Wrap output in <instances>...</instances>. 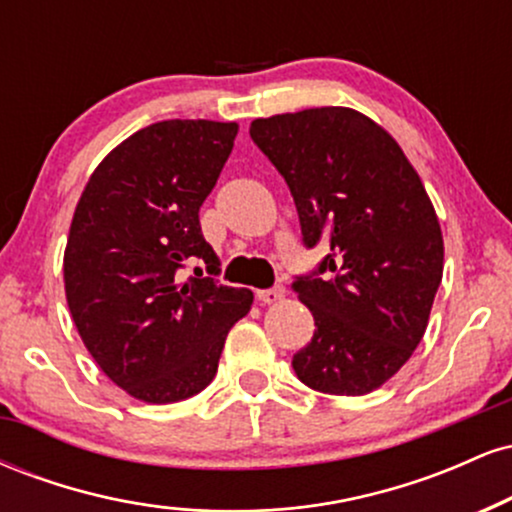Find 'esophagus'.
<instances>
[{
	"label": "esophagus",
	"mask_w": 512,
	"mask_h": 512,
	"mask_svg": "<svg viewBox=\"0 0 512 512\" xmlns=\"http://www.w3.org/2000/svg\"><path fill=\"white\" fill-rule=\"evenodd\" d=\"M286 296V289L284 286H274V289H264V291H257V301H262L264 305H274L279 303L281 298Z\"/></svg>",
	"instance_id": "34e87169"
}]
</instances>
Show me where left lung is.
I'll list each match as a JSON object with an SVG mask.
<instances>
[{
	"mask_svg": "<svg viewBox=\"0 0 512 512\" xmlns=\"http://www.w3.org/2000/svg\"><path fill=\"white\" fill-rule=\"evenodd\" d=\"M250 137L284 175L303 243H330L317 272L293 281L315 317L293 370L325 395H368L414 354L443 279L424 182L395 139L351 108L260 117Z\"/></svg>",
	"mask_w": 512,
	"mask_h": 512,
	"instance_id": "8db88e82",
	"label": "left lung"
}]
</instances>
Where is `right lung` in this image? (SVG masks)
<instances>
[{
  "label": "right lung",
  "mask_w": 512,
  "mask_h": 512,
  "mask_svg": "<svg viewBox=\"0 0 512 512\" xmlns=\"http://www.w3.org/2000/svg\"><path fill=\"white\" fill-rule=\"evenodd\" d=\"M236 122L163 120L98 163L76 204L64 293L88 354L117 387L170 404L214 380L226 334L252 305L250 289L211 276L182 281L187 260L219 274L199 207L236 142Z\"/></svg>",
  "instance_id": "right-lung-1"
}]
</instances>
